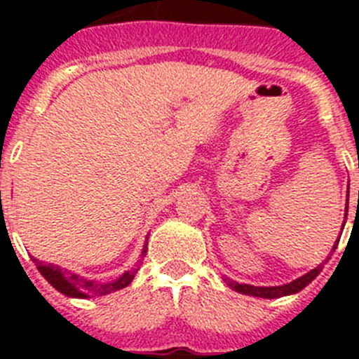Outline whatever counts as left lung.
<instances>
[{
	"label": "left lung",
	"mask_w": 359,
	"mask_h": 359,
	"mask_svg": "<svg viewBox=\"0 0 359 359\" xmlns=\"http://www.w3.org/2000/svg\"><path fill=\"white\" fill-rule=\"evenodd\" d=\"M347 212H348V190H347V207H345V217H347ZM341 226H345V223L341 224ZM341 230H344V228H341ZM338 241H336L334 246H332L331 253L334 252L336 246H338ZM322 268H323V264H318L315 269H311V271H307L306 275L298 277L297 280L290 282V284H282V286H252V284H239V282L231 280L230 277H224V280H226L228 286H230L233 291H237V293L250 294V297H259V298H280V297H287V294H294V293H298V291H302L307 284H311V282L318 277L320 271H322Z\"/></svg>",
	"instance_id": "8db88e82"
}]
</instances>
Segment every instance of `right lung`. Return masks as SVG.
<instances>
[{"label": "right lung", "instance_id": "add662e5", "mask_svg": "<svg viewBox=\"0 0 359 359\" xmlns=\"http://www.w3.org/2000/svg\"><path fill=\"white\" fill-rule=\"evenodd\" d=\"M147 253V241H145L144 248H142L140 259L136 261V266L129 271H123L118 278H111V280H93V278L82 277V275L73 273L69 269L61 268L55 264H44V262L32 259L36 262L39 273L43 275L46 280L55 287L59 293L66 294L69 298H93V297H102V294L115 293V291L128 287L135 278L136 271L140 268L142 259Z\"/></svg>", "mask_w": 359, "mask_h": 359}]
</instances>
